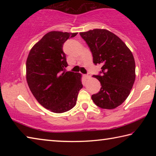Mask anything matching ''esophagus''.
<instances>
[{
	"mask_svg": "<svg viewBox=\"0 0 156 156\" xmlns=\"http://www.w3.org/2000/svg\"><path fill=\"white\" fill-rule=\"evenodd\" d=\"M84 76H85V78H90V77H91V75L90 74H89V73H87V74H85V75H84Z\"/></svg>",
	"mask_w": 156,
	"mask_h": 156,
	"instance_id": "34e87169",
	"label": "esophagus"
}]
</instances>
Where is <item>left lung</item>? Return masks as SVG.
Here are the masks:
<instances>
[{
  "instance_id": "obj_1",
  "label": "left lung",
  "mask_w": 156,
  "mask_h": 156,
  "mask_svg": "<svg viewBox=\"0 0 156 156\" xmlns=\"http://www.w3.org/2000/svg\"><path fill=\"white\" fill-rule=\"evenodd\" d=\"M80 35L90 49L94 64L102 65L99 74L94 75L102 87L91 99L102 109H115L129 96L135 81L133 54L120 38L108 30L95 29Z\"/></svg>"
}]
</instances>
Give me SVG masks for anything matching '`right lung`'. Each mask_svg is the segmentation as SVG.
<instances>
[{
    "label": "right lung",
    "mask_w": 156,
    "mask_h": 156,
    "mask_svg": "<svg viewBox=\"0 0 156 156\" xmlns=\"http://www.w3.org/2000/svg\"><path fill=\"white\" fill-rule=\"evenodd\" d=\"M78 33L50 31L32 48L26 62V78L31 93L42 106L60 113L72 109L83 88L81 74L65 72L68 64L63 44Z\"/></svg>",
    "instance_id": "right-lung-1"
}]
</instances>
